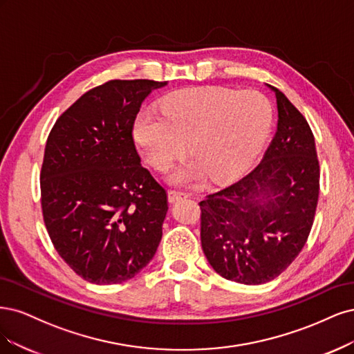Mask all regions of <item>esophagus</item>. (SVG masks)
<instances>
[{"mask_svg": "<svg viewBox=\"0 0 354 354\" xmlns=\"http://www.w3.org/2000/svg\"><path fill=\"white\" fill-rule=\"evenodd\" d=\"M187 197H188V192H185V191H180V189H169L167 191V198L170 203H175L178 200L187 198Z\"/></svg>", "mask_w": 354, "mask_h": 354, "instance_id": "obj_1", "label": "esophagus"}]
</instances>
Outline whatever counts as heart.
Masks as SVG:
<instances>
[{"label":"heart","mask_w":354,"mask_h":354,"mask_svg":"<svg viewBox=\"0 0 354 354\" xmlns=\"http://www.w3.org/2000/svg\"><path fill=\"white\" fill-rule=\"evenodd\" d=\"M268 100L256 91L226 88L180 91L162 102V118L144 111L135 140L157 170H166L185 151L192 158L176 170V182L192 184L203 175L226 180L252 162L270 124Z\"/></svg>","instance_id":"1"}]
</instances>
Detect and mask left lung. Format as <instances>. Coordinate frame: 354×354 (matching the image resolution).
Masks as SVG:
<instances>
[{"label": "left lung", "mask_w": 354, "mask_h": 354, "mask_svg": "<svg viewBox=\"0 0 354 354\" xmlns=\"http://www.w3.org/2000/svg\"><path fill=\"white\" fill-rule=\"evenodd\" d=\"M278 127L261 162L198 203L201 247L225 279L257 285L279 277L309 238L319 197V160L306 118L279 89Z\"/></svg>", "instance_id": "8db88e82"}]
</instances>
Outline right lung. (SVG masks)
Masks as SVG:
<instances>
[{"mask_svg": "<svg viewBox=\"0 0 354 354\" xmlns=\"http://www.w3.org/2000/svg\"><path fill=\"white\" fill-rule=\"evenodd\" d=\"M150 79L89 89L55 120L41 167L44 223L59 256L98 285L133 278L162 239L167 192L141 165L133 123Z\"/></svg>", "mask_w": 354, "mask_h": 354, "instance_id": "add662e5", "label": "right lung"}]
</instances>
